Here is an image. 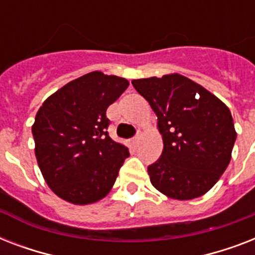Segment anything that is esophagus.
Returning a JSON list of instances; mask_svg holds the SVG:
<instances>
[{
	"mask_svg": "<svg viewBox=\"0 0 255 255\" xmlns=\"http://www.w3.org/2000/svg\"><path fill=\"white\" fill-rule=\"evenodd\" d=\"M140 140H141V135H140L139 132H137V133H136L135 137H133V140H132V141H133V144H136V145H137V144L140 143Z\"/></svg>",
	"mask_w": 255,
	"mask_h": 255,
	"instance_id": "obj_1",
	"label": "esophagus"
}]
</instances>
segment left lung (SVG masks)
I'll list each match as a JSON object with an SVG mask.
<instances>
[{"label":"left lung","mask_w":255,"mask_h":255,"mask_svg":"<svg viewBox=\"0 0 255 255\" xmlns=\"http://www.w3.org/2000/svg\"><path fill=\"white\" fill-rule=\"evenodd\" d=\"M132 85L151 104L163 135V153L148 167L152 185L176 200L206 193L229 165L237 137L229 108L178 74Z\"/></svg>","instance_id":"8db88e82"}]
</instances>
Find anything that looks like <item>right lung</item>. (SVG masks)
Listing matches in <instances>:
<instances>
[{"mask_svg": "<svg viewBox=\"0 0 255 255\" xmlns=\"http://www.w3.org/2000/svg\"><path fill=\"white\" fill-rule=\"evenodd\" d=\"M128 81L92 71L54 92L31 128L38 165L47 185L66 201L92 204L111 190L128 148L108 135L106 111Z\"/></svg>", "mask_w": 255, "mask_h": 255, "instance_id": "obj_1", "label": "right lung"}]
</instances>
